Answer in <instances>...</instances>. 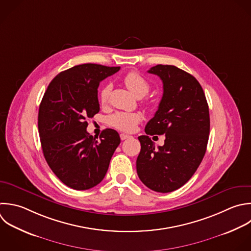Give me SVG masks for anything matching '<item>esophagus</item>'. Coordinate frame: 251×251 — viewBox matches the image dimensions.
Returning <instances> with one entry per match:
<instances>
[{
  "instance_id": "esophagus-1",
  "label": "esophagus",
  "mask_w": 251,
  "mask_h": 251,
  "mask_svg": "<svg viewBox=\"0 0 251 251\" xmlns=\"http://www.w3.org/2000/svg\"><path fill=\"white\" fill-rule=\"evenodd\" d=\"M120 136H121V139H122V140H126V139H127V138L131 137L130 135H128V134H125V133H121V134H120Z\"/></svg>"
}]
</instances>
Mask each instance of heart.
<instances>
[{"instance_id":"obj_1","label":"heart","mask_w":251,"mask_h":251,"mask_svg":"<svg viewBox=\"0 0 251 251\" xmlns=\"http://www.w3.org/2000/svg\"><path fill=\"white\" fill-rule=\"evenodd\" d=\"M123 81L125 85L138 98L145 96L150 90V83L140 74L136 72H130L126 74ZM111 84L104 85L99 92V102L102 106H106L109 102L111 93ZM142 120V116L139 113H127L117 112L108 118V124L122 131L131 132L135 129L136 126Z\"/></svg>"}]
</instances>
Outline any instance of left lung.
I'll return each mask as SVG.
<instances>
[{
  "mask_svg": "<svg viewBox=\"0 0 251 251\" xmlns=\"http://www.w3.org/2000/svg\"><path fill=\"white\" fill-rule=\"evenodd\" d=\"M163 81L158 110L138 137L141 150L136 160L140 180L157 192H171L186 183L199 167L210 131L209 108L204 91L194 76L170 65L148 71ZM165 134L163 147L154 148L148 135Z\"/></svg>",
  "mask_w": 251,
  "mask_h": 251,
  "instance_id": "obj_1",
  "label": "left lung"
}]
</instances>
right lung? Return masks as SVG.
I'll return each mask as SVG.
<instances>
[{
    "label": "right lung",
    "mask_w": 251,
    "mask_h": 251,
    "mask_svg": "<svg viewBox=\"0 0 251 251\" xmlns=\"http://www.w3.org/2000/svg\"><path fill=\"white\" fill-rule=\"evenodd\" d=\"M120 69L75 66L55 76L44 93L38 113L43 154L53 173L71 188L85 190L100 183L121 142L111 128L102 131L99 141L86 131L87 120L100 111V81Z\"/></svg>",
    "instance_id": "right-lung-1"
}]
</instances>
